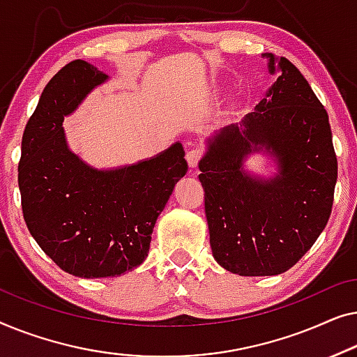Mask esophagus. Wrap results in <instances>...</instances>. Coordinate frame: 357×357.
<instances>
[{
	"instance_id": "1",
	"label": "esophagus",
	"mask_w": 357,
	"mask_h": 357,
	"mask_svg": "<svg viewBox=\"0 0 357 357\" xmlns=\"http://www.w3.org/2000/svg\"><path fill=\"white\" fill-rule=\"evenodd\" d=\"M202 157H204V150L190 149L189 152H188V155H185V160H188V163H189L190 168H195L199 165L200 160H202Z\"/></svg>"
}]
</instances>
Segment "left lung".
I'll return each mask as SVG.
<instances>
[{
  "instance_id": "obj_1",
  "label": "left lung",
  "mask_w": 357,
  "mask_h": 357,
  "mask_svg": "<svg viewBox=\"0 0 357 357\" xmlns=\"http://www.w3.org/2000/svg\"><path fill=\"white\" fill-rule=\"evenodd\" d=\"M264 56L281 76L239 126L207 140L199 162L212 254L241 277L283 273L312 248L330 218L338 176L327 109L293 63ZM255 151L274 157L275 177L245 173L243 160Z\"/></svg>"
}]
</instances>
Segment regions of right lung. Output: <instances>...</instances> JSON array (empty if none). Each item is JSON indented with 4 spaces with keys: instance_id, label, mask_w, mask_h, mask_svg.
<instances>
[{
    "instance_id": "obj_1",
    "label": "right lung",
    "mask_w": 357,
    "mask_h": 357,
    "mask_svg": "<svg viewBox=\"0 0 357 357\" xmlns=\"http://www.w3.org/2000/svg\"><path fill=\"white\" fill-rule=\"evenodd\" d=\"M108 76L82 59L47 84L22 135L19 189L45 254L79 278L119 277L147 257L155 222L188 173L179 142L149 160L97 169L68 147L64 116Z\"/></svg>"
}]
</instances>
